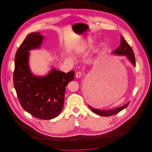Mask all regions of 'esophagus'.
<instances>
[{
  "label": "esophagus",
  "mask_w": 152,
  "mask_h": 152,
  "mask_svg": "<svg viewBox=\"0 0 152 152\" xmlns=\"http://www.w3.org/2000/svg\"><path fill=\"white\" fill-rule=\"evenodd\" d=\"M81 75H82V72H80V71H78L76 73V77L78 78H80L81 77Z\"/></svg>",
  "instance_id": "34e87169"
}]
</instances>
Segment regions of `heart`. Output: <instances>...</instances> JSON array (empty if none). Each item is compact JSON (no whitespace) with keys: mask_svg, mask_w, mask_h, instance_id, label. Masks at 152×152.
I'll return each mask as SVG.
<instances>
[{"mask_svg":"<svg viewBox=\"0 0 152 152\" xmlns=\"http://www.w3.org/2000/svg\"><path fill=\"white\" fill-rule=\"evenodd\" d=\"M95 39L94 38V37H92L87 38V40L85 41V42L83 43V45H82V49H85L87 47L92 45L95 42Z\"/></svg>","mask_w":152,"mask_h":152,"instance_id":"1","label":"heart"}]
</instances>
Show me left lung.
I'll list each match as a JSON object with an SVG mask.
<instances>
[{
  "label": "left lung",
  "instance_id": "left-lung-1",
  "mask_svg": "<svg viewBox=\"0 0 152 152\" xmlns=\"http://www.w3.org/2000/svg\"><path fill=\"white\" fill-rule=\"evenodd\" d=\"M113 53L118 55H123L127 56L128 58L131 62V63L136 66V62H135V57L133 53V51L132 48H131L129 44L126 42V41L125 40L124 37L121 36V44L119 47L116 49L115 50L113 51ZM129 102L127 103L126 105H124L122 107L117 108L113 109H109V110H100V109H96L92 108L89 106L90 109L96 114L104 116H109L113 115H116L119 112L122 110L123 109L126 108Z\"/></svg>",
  "mask_w": 152,
  "mask_h": 152
}]
</instances>
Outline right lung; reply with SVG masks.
Returning a JSON list of instances; mask_svg holds the SVG:
<instances>
[{
  "instance_id": "right-lung-1",
  "label": "right lung",
  "mask_w": 152,
  "mask_h": 152,
  "mask_svg": "<svg viewBox=\"0 0 152 152\" xmlns=\"http://www.w3.org/2000/svg\"><path fill=\"white\" fill-rule=\"evenodd\" d=\"M43 37L40 33L28 34L15 58L13 84L22 108L32 116L52 119L61 113L65 87L74 80V71L65 72L53 68L45 77L34 76L28 66V51L40 47Z\"/></svg>"
}]
</instances>
